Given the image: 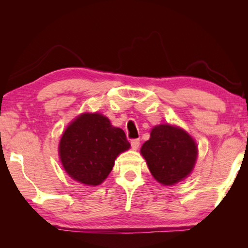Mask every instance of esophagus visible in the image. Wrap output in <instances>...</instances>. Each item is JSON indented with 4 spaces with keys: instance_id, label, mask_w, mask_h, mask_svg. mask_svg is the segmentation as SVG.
I'll return each mask as SVG.
<instances>
[{
    "instance_id": "esophagus-1",
    "label": "esophagus",
    "mask_w": 248,
    "mask_h": 248,
    "mask_svg": "<svg viewBox=\"0 0 248 248\" xmlns=\"http://www.w3.org/2000/svg\"><path fill=\"white\" fill-rule=\"evenodd\" d=\"M139 145H140V141L139 140H131V148L136 151L139 149Z\"/></svg>"
}]
</instances>
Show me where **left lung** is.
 Instances as JSON below:
<instances>
[{
    "instance_id": "obj_1",
    "label": "left lung",
    "mask_w": 248,
    "mask_h": 248,
    "mask_svg": "<svg viewBox=\"0 0 248 248\" xmlns=\"http://www.w3.org/2000/svg\"><path fill=\"white\" fill-rule=\"evenodd\" d=\"M140 153L154 179L163 186H173L192 173L198 145L179 125L161 124L151 129L150 139L142 144Z\"/></svg>"
}]
</instances>
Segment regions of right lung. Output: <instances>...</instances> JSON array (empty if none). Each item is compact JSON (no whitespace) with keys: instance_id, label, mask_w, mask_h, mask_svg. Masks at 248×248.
<instances>
[{"instance_id":"add662e5","label":"right lung","mask_w":248,"mask_h":248,"mask_svg":"<svg viewBox=\"0 0 248 248\" xmlns=\"http://www.w3.org/2000/svg\"><path fill=\"white\" fill-rule=\"evenodd\" d=\"M130 149L123 129L100 112H82L68 124L59 141L65 173L85 186H98L110 174L116 158Z\"/></svg>"}]
</instances>
